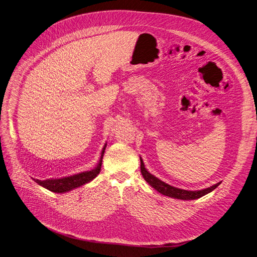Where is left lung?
Masks as SVG:
<instances>
[{
	"label": "left lung",
	"instance_id": "8db88e82",
	"mask_svg": "<svg viewBox=\"0 0 257 257\" xmlns=\"http://www.w3.org/2000/svg\"><path fill=\"white\" fill-rule=\"evenodd\" d=\"M141 171L142 174L144 176V178L146 179V181L153 186V188L158 191L160 194L168 196L170 198H174V199H179V200H196L199 199L207 194H209L210 192H212L213 190H215L217 186L220 184V182L210 186V188L201 190V191H186V190H181V189H177L174 188V186H171L170 184L160 180L159 178H157L156 176H154L153 174H151L145 167L144 161L141 158Z\"/></svg>",
	"mask_w": 257,
	"mask_h": 257
}]
</instances>
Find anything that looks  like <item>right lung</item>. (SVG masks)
Segmentation results:
<instances>
[{
    "label": "right lung",
    "mask_w": 257,
    "mask_h": 257,
    "mask_svg": "<svg viewBox=\"0 0 257 257\" xmlns=\"http://www.w3.org/2000/svg\"><path fill=\"white\" fill-rule=\"evenodd\" d=\"M106 148V144L104 145L102 152H101V157L98 162L97 166L92 169L90 171H85L81 172L72 176H66V177H61V178H55V179H46V180H39L33 178L38 184L42 185L43 188L47 189L53 193H66L72 191L74 189L79 188V186H82L88 182H90L92 179H94L98 173L100 172L101 169V164H102V158L103 154Z\"/></svg>",
    "instance_id": "obj_1"
}]
</instances>
